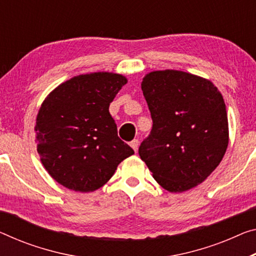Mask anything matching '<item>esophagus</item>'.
<instances>
[{"label": "esophagus", "instance_id": "esophagus-1", "mask_svg": "<svg viewBox=\"0 0 256 256\" xmlns=\"http://www.w3.org/2000/svg\"><path fill=\"white\" fill-rule=\"evenodd\" d=\"M129 145H130V146L132 148V150L134 151H137V148H138V140H132L130 143H129Z\"/></svg>", "mask_w": 256, "mask_h": 256}]
</instances>
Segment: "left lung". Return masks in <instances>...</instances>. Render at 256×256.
Masks as SVG:
<instances>
[{"instance_id":"left-lung-1","label":"left lung","mask_w":256,"mask_h":256,"mask_svg":"<svg viewBox=\"0 0 256 256\" xmlns=\"http://www.w3.org/2000/svg\"><path fill=\"white\" fill-rule=\"evenodd\" d=\"M140 86L153 121L138 148L140 159L164 190L196 188L218 166L229 144L222 94L207 78L176 70H153Z\"/></svg>"}]
</instances>
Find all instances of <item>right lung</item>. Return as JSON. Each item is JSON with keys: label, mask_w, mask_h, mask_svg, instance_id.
<instances>
[{"label": "right lung", "mask_w": 256, "mask_h": 256, "mask_svg": "<svg viewBox=\"0 0 256 256\" xmlns=\"http://www.w3.org/2000/svg\"><path fill=\"white\" fill-rule=\"evenodd\" d=\"M127 78L95 72L70 78L41 104L35 143L41 162L60 186L96 191L112 178L134 150L118 136L108 108Z\"/></svg>", "instance_id": "1"}]
</instances>
